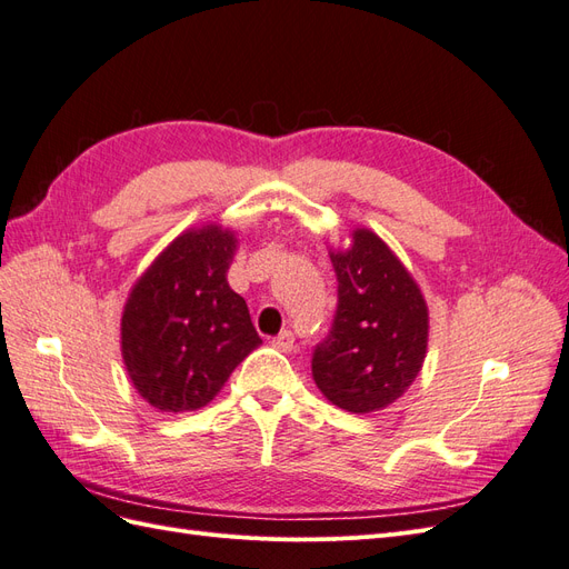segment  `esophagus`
I'll use <instances>...</instances> for the list:
<instances>
[{
  "label": "esophagus",
  "mask_w": 569,
  "mask_h": 569,
  "mask_svg": "<svg viewBox=\"0 0 569 569\" xmlns=\"http://www.w3.org/2000/svg\"><path fill=\"white\" fill-rule=\"evenodd\" d=\"M270 343H272V347L278 349V351H282V353H289L291 349H295V335H291L289 330H284V332H280L278 337H274Z\"/></svg>",
  "instance_id": "obj_1"
}]
</instances>
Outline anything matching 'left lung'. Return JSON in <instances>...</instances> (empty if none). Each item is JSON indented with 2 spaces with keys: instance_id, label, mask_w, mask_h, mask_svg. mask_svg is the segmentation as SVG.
Wrapping results in <instances>:
<instances>
[{
  "instance_id": "left-lung-1",
  "label": "left lung",
  "mask_w": 569,
  "mask_h": 569,
  "mask_svg": "<svg viewBox=\"0 0 569 569\" xmlns=\"http://www.w3.org/2000/svg\"><path fill=\"white\" fill-rule=\"evenodd\" d=\"M330 258L337 311L313 351V380L327 401L366 416L416 382L427 353V303L399 258L366 228Z\"/></svg>"
}]
</instances>
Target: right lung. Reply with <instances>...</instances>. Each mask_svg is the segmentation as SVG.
Instances as JSON below:
<instances>
[{"label":"right lung","instance_id":"right-lung-1","mask_svg":"<svg viewBox=\"0 0 569 569\" xmlns=\"http://www.w3.org/2000/svg\"><path fill=\"white\" fill-rule=\"evenodd\" d=\"M234 232L187 230L134 282L120 351L134 389L163 412L213 401L232 370L261 343L247 301L230 289Z\"/></svg>","mask_w":569,"mask_h":569}]
</instances>
